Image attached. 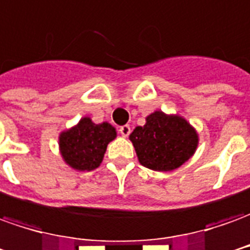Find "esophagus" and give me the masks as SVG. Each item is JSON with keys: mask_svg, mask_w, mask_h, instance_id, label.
<instances>
[{"mask_svg": "<svg viewBox=\"0 0 250 250\" xmlns=\"http://www.w3.org/2000/svg\"><path fill=\"white\" fill-rule=\"evenodd\" d=\"M120 133H121L124 137L129 136V133H130V126H129V125H122V126H120Z\"/></svg>", "mask_w": 250, "mask_h": 250, "instance_id": "1", "label": "esophagus"}]
</instances>
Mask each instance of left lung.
<instances>
[{
    "label": "left lung",
    "mask_w": 250,
    "mask_h": 250,
    "mask_svg": "<svg viewBox=\"0 0 250 250\" xmlns=\"http://www.w3.org/2000/svg\"><path fill=\"white\" fill-rule=\"evenodd\" d=\"M129 139L140 163L155 171L180 167L194 154L199 142L194 129L184 118L162 111L148 115L146 125L137 126Z\"/></svg>",
    "instance_id": "1"
}]
</instances>
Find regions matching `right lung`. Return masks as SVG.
<instances>
[{
	"label": "right lung",
	"instance_id": "obj_1",
	"mask_svg": "<svg viewBox=\"0 0 250 250\" xmlns=\"http://www.w3.org/2000/svg\"><path fill=\"white\" fill-rule=\"evenodd\" d=\"M115 135V129L107 122L96 125L89 118H83L75 128L61 133V154L70 167L80 171L94 170L101 165L107 144Z\"/></svg>",
	"mask_w": 250,
	"mask_h": 250
}]
</instances>
